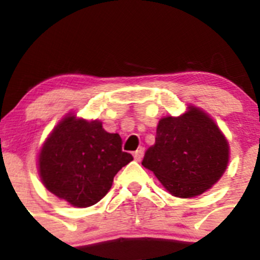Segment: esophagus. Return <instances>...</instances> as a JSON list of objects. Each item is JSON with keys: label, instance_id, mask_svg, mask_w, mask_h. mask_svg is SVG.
<instances>
[{"label": "esophagus", "instance_id": "obj_1", "mask_svg": "<svg viewBox=\"0 0 260 260\" xmlns=\"http://www.w3.org/2000/svg\"><path fill=\"white\" fill-rule=\"evenodd\" d=\"M143 155H144V148H139V150L135 151L134 153H133V156H134V158L137 160V161H141L142 158H143Z\"/></svg>", "mask_w": 260, "mask_h": 260}]
</instances>
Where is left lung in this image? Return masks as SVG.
I'll return each instance as SVG.
<instances>
[{"instance_id": "obj_1", "label": "left lung", "mask_w": 260, "mask_h": 260, "mask_svg": "<svg viewBox=\"0 0 260 260\" xmlns=\"http://www.w3.org/2000/svg\"><path fill=\"white\" fill-rule=\"evenodd\" d=\"M229 160L228 142L212 119L189 107L180 117L160 119L155 144L142 165L178 198L203 194L220 180Z\"/></svg>"}]
</instances>
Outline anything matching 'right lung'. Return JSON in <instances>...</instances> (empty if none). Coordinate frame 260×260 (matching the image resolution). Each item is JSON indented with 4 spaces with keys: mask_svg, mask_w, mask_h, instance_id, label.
<instances>
[{
    "mask_svg": "<svg viewBox=\"0 0 260 260\" xmlns=\"http://www.w3.org/2000/svg\"><path fill=\"white\" fill-rule=\"evenodd\" d=\"M132 160L118 134L107 133L99 121L69 116L41 148L39 171L52 194L74 207H89L104 198L117 172Z\"/></svg>",
    "mask_w": 260,
    "mask_h": 260,
    "instance_id": "1",
    "label": "right lung"
}]
</instances>
